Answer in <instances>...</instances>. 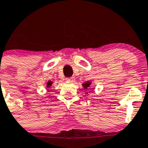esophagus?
Wrapping results in <instances>:
<instances>
[{
    "label": "esophagus",
    "mask_w": 148,
    "mask_h": 148,
    "mask_svg": "<svg viewBox=\"0 0 148 148\" xmlns=\"http://www.w3.org/2000/svg\"><path fill=\"white\" fill-rule=\"evenodd\" d=\"M66 80L67 81V82H74V80H75V78H74V77H69V78H66Z\"/></svg>",
    "instance_id": "esophagus-1"
}]
</instances>
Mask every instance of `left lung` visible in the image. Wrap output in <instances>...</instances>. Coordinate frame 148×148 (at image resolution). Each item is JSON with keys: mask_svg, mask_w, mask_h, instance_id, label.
<instances>
[{"mask_svg": "<svg viewBox=\"0 0 148 148\" xmlns=\"http://www.w3.org/2000/svg\"><path fill=\"white\" fill-rule=\"evenodd\" d=\"M90 85H91V82H86L84 83V84H82V86H84V89H88L90 87Z\"/></svg>", "mask_w": 148, "mask_h": 148, "instance_id": "1", "label": "left lung"}]
</instances>
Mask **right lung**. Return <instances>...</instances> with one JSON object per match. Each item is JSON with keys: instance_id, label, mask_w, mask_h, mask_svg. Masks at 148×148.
Segmentation results:
<instances>
[{"instance_id": "1", "label": "right lung", "mask_w": 148, "mask_h": 148, "mask_svg": "<svg viewBox=\"0 0 148 148\" xmlns=\"http://www.w3.org/2000/svg\"><path fill=\"white\" fill-rule=\"evenodd\" d=\"M52 84H53V82H52L51 81H48V82H47V84H46L47 88H50L52 86Z\"/></svg>"}]
</instances>
